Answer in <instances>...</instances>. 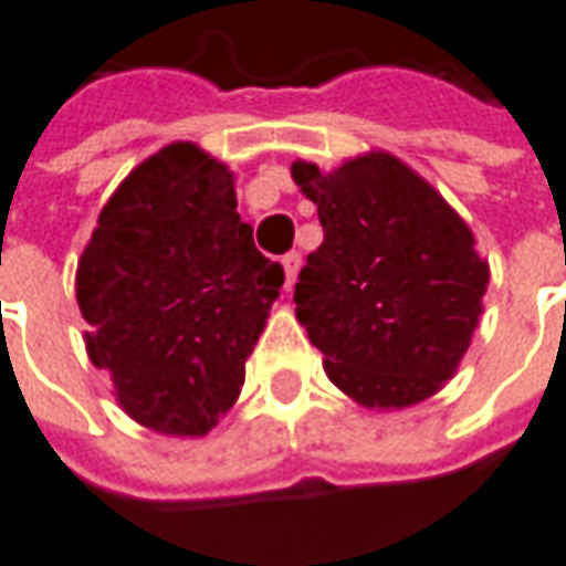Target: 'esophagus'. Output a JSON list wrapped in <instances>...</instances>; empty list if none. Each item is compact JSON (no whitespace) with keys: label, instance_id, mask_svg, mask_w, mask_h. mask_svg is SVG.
I'll return each mask as SVG.
<instances>
[{"label":"esophagus","instance_id":"34e87169","mask_svg":"<svg viewBox=\"0 0 566 566\" xmlns=\"http://www.w3.org/2000/svg\"><path fill=\"white\" fill-rule=\"evenodd\" d=\"M298 268H302V255H298V252H290V255H283V274H286V290H292V286H295Z\"/></svg>","mask_w":566,"mask_h":566}]
</instances>
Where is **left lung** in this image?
<instances>
[{
  "label": "left lung",
  "instance_id": "8db88e82",
  "mask_svg": "<svg viewBox=\"0 0 566 566\" xmlns=\"http://www.w3.org/2000/svg\"><path fill=\"white\" fill-rule=\"evenodd\" d=\"M290 170L324 227L295 283V317L333 386L374 411L436 396L470 348L489 286L464 218L389 151Z\"/></svg>",
  "mask_w": 566,
  "mask_h": 566
}]
</instances>
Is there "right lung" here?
I'll use <instances>...</instances> for the list:
<instances>
[{
    "mask_svg": "<svg viewBox=\"0 0 566 566\" xmlns=\"http://www.w3.org/2000/svg\"><path fill=\"white\" fill-rule=\"evenodd\" d=\"M90 361L165 436H205L239 398L283 268L239 221L233 170L170 143L124 177L77 261Z\"/></svg>",
    "mask_w": 566,
    "mask_h": 566,
    "instance_id": "add662e5",
    "label": "right lung"
}]
</instances>
